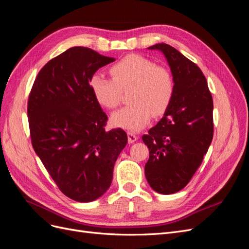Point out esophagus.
I'll list each match as a JSON object with an SVG mask.
<instances>
[{
  "mask_svg": "<svg viewBox=\"0 0 249 249\" xmlns=\"http://www.w3.org/2000/svg\"><path fill=\"white\" fill-rule=\"evenodd\" d=\"M127 140H129V143H134L138 140L137 135L134 132H127Z\"/></svg>",
  "mask_w": 249,
  "mask_h": 249,
  "instance_id": "obj_1",
  "label": "esophagus"
}]
</instances>
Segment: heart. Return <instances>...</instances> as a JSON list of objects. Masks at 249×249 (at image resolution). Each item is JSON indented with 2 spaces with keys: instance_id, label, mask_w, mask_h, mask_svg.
Instances as JSON below:
<instances>
[{
  "instance_id": "obj_1",
  "label": "heart",
  "mask_w": 249,
  "mask_h": 249,
  "mask_svg": "<svg viewBox=\"0 0 249 249\" xmlns=\"http://www.w3.org/2000/svg\"><path fill=\"white\" fill-rule=\"evenodd\" d=\"M112 79L94 73L89 87L102 107L115 109L122 101V91L130 89L131 105L114 112L111 122L130 131L145 127L152 115L160 116L167 110L175 93L171 72L152 60L139 55H127L110 67Z\"/></svg>"
}]
</instances>
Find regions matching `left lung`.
<instances>
[{
	"instance_id": "obj_1",
	"label": "left lung",
	"mask_w": 249,
	"mask_h": 249,
	"mask_svg": "<svg viewBox=\"0 0 249 249\" xmlns=\"http://www.w3.org/2000/svg\"><path fill=\"white\" fill-rule=\"evenodd\" d=\"M160 51L170 67L175 93L163 117L143 135L149 150L145 177L158 193H176L189 183L213 139V100L199 67L166 43Z\"/></svg>"
}]
</instances>
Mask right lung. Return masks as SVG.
I'll list each match as a JSON object with an SVG mask.
<instances>
[{
    "label": "right lung",
    "instance_id": "right-lung-1",
    "mask_svg": "<svg viewBox=\"0 0 249 249\" xmlns=\"http://www.w3.org/2000/svg\"><path fill=\"white\" fill-rule=\"evenodd\" d=\"M114 58L73 47L50 60L38 72L28 102L32 145L63 194L89 202L109 189L113 169L127 136L105 130L107 115L89 80Z\"/></svg>",
    "mask_w": 249,
    "mask_h": 249
}]
</instances>
